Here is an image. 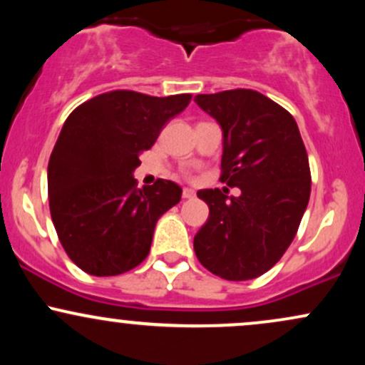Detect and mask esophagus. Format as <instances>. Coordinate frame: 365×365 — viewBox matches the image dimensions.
<instances>
[{"instance_id": "esophagus-1", "label": "esophagus", "mask_w": 365, "mask_h": 365, "mask_svg": "<svg viewBox=\"0 0 365 365\" xmlns=\"http://www.w3.org/2000/svg\"><path fill=\"white\" fill-rule=\"evenodd\" d=\"M182 197H183V199H194V197H195V192L192 190V188H183Z\"/></svg>"}]
</instances>
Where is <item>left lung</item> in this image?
Listing matches in <instances>:
<instances>
[{
    "label": "left lung",
    "instance_id": "obj_1",
    "mask_svg": "<svg viewBox=\"0 0 365 365\" xmlns=\"http://www.w3.org/2000/svg\"><path fill=\"white\" fill-rule=\"evenodd\" d=\"M194 101L223 130L220 180L242 192H197L209 217L194 237L195 255L223 279L257 278L282 259L307 209V150L293 116L261 92L233 89Z\"/></svg>",
    "mask_w": 365,
    "mask_h": 365
}]
</instances>
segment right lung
<instances>
[{
  "label": "right lung",
  "mask_w": 365,
  "mask_h": 365,
  "mask_svg": "<svg viewBox=\"0 0 365 365\" xmlns=\"http://www.w3.org/2000/svg\"><path fill=\"white\" fill-rule=\"evenodd\" d=\"M190 99L113 91L66 118L48 165L49 211L63 249L87 274L127 273L148 257L158 220L182 188L163 178L137 188L133 171Z\"/></svg>",
  "instance_id": "add662e5"
}]
</instances>
